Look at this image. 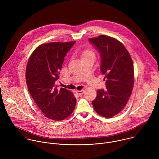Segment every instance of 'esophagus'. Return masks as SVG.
<instances>
[{
	"label": "esophagus",
	"instance_id": "1",
	"mask_svg": "<svg viewBox=\"0 0 159 159\" xmlns=\"http://www.w3.org/2000/svg\"><path fill=\"white\" fill-rule=\"evenodd\" d=\"M76 93H77L78 95L80 96V95H82V94L84 93V90H76Z\"/></svg>",
	"mask_w": 159,
	"mask_h": 159
}]
</instances>
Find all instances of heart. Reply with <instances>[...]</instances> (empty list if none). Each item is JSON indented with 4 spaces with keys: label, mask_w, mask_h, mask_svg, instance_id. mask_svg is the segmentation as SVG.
Masks as SVG:
<instances>
[{
    "label": "heart",
    "mask_w": 159,
    "mask_h": 159,
    "mask_svg": "<svg viewBox=\"0 0 159 159\" xmlns=\"http://www.w3.org/2000/svg\"><path fill=\"white\" fill-rule=\"evenodd\" d=\"M81 56L82 58H85L89 56H94V53L90 50H86L81 53Z\"/></svg>",
    "instance_id": "b5f03b06"
}]
</instances>
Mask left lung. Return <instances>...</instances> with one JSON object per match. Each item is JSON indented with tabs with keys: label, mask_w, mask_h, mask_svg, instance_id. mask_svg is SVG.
I'll list each match as a JSON object with an SVG mask.
<instances>
[{
	"label": "left lung",
	"mask_w": 159,
	"mask_h": 159,
	"mask_svg": "<svg viewBox=\"0 0 159 159\" xmlns=\"http://www.w3.org/2000/svg\"><path fill=\"white\" fill-rule=\"evenodd\" d=\"M101 55V72L105 75L107 89H99L92 102L100 116L110 118L123 110L131 94L134 85L133 64L124 45L106 35L89 38Z\"/></svg>",
	"instance_id": "1"
}]
</instances>
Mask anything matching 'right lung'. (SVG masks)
<instances>
[{
    "label": "right lung",
    "instance_id": "add662e5",
    "mask_svg": "<svg viewBox=\"0 0 159 159\" xmlns=\"http://www.w3.org/2000/svg\"><path fill=\"white\" fill-rule=\"evenodd\" d=\"M75 43L42 44L32 53L26 66V80L31 96L44 116L57 121L70 116L76 105L72 92L58 89L55 84L65 57Z\"/></svg>",
    "mask_w": 159,
    "mask_h": 159
}]
</instances>
